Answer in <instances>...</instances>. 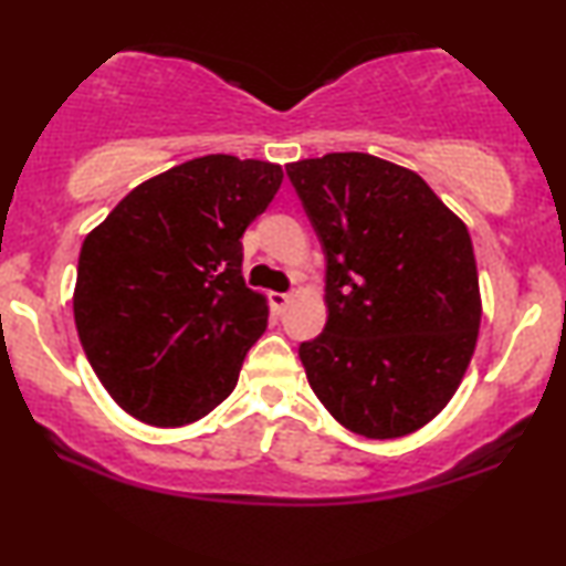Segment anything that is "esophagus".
Instances as JSON below:
<instances>
[{
    "label": "esophagus",
    "mask_w": 566,
    "mask_h": 566,
    "mask_svg": "<svg viewBox=\"0 0 566 566\" xmlns=\"http://www.w3.org/2000/svg\"><path fill=\"white\" fill-rule=\"evenodd\" d=\"M291 293H270V306H273V312H285V306L291 304Z\"/></svg>",
    "instance_id": "34e87169"
}]
</instances>
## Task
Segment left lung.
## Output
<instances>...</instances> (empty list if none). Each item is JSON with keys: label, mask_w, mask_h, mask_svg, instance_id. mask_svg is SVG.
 <instances>
[{"label": "left lung", "mask_w": 566, "mask_h": 566, "mask_svg": "<svg viewBox=\"0 0 566 566\" xmlns=\"http://www.w3.org/2000/svg\"><path fill=\"white\" fill-rule=\"evenodd\" d=\"M285 175L327 262V324L298 345L308 386L358 436L422 428L451 401L476 347L469 229L420 175L374 154H324Z\"/></svg>", "instance_id": "obj_1"}]
</instances>
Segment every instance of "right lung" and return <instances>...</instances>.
Returning a JSON list of instances; mask_svg holds the SVG:
<instances>
[{"instance_id":"add662e5","label":"right lung","mask_w":566,"mask_h":566,"mask_svg":"<svg viewBox=\"0 0 566 566\" xmlns=\"http://www.w3.org/2000/svg\"><path fill=\"white\" fill-rule=\"evenodd\" d=\"M281 182L270 161L208 154L138 185L84 239L76 332L107 394L136 420L177 428L234 391L268 327L239 239Z\"/></svg>"}]
</instances>
